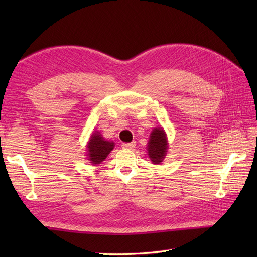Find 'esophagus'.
Masks as SVG:
<instances>
[{
    "label": "esophagus",
    "mask_w": 257,
    "mask_h": 257,
    "mask_svg": "<svg viewBox=\"0 0 257 257\" xmlns=\"http://www.w3.org/2000/svg\"><path fill=\"white\" fill-rule=\"evenodd\" d=\"M135 146H136L135 141H133V143H128V144H122L121 145V147H122L123 149H133V148H135Z\"/></svg>",
    "instance_id": "1"
}]
</instances>
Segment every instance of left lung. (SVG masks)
Listing matches in <instances>:
<instances>
[{"mask_svg": "<svg viewBox=\"0 0 257 257\" xmlns=\"http://www.w3.org/2000/svg\"><path fill=\"white\" fill-rule=\"evenodd\" d=\"M169 149V143L167 134L162 127L152 129L150 134L147 151H148L149 159L154 165H160L167 156Z\"/></svg>", "mask_w": 257, "mask_h": 257, "instance_id": "obj_1", "label": "left lung"}]
</instances>
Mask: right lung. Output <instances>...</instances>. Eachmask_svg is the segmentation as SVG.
I'll use <instances>...</instances> for the list:
<instances>
[{
	"label": "right lung",
	"instance_id": "1",
	"mask_svg": "<svg viewBox=\"0 0 257 257\" xmlns=\"http://www.w3.org/2000/svg\"><path fill=\"white\" fill-rule=\"evenodd\" d=\"M113 147V141L106 140L99 132L91 133L90 138L86 146L87 160H89L91 165L94 166L99 165L110 154Z\"/></svg>",
	"mask_w": 257,
	"mask_h": 257
}]
</instances>
